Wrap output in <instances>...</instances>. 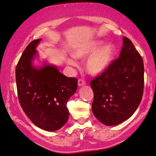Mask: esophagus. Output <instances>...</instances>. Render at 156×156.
<instances>
[{
  "instance_id": "esophagus-1",
  "label": "esophagus",
  "mask_w": 156,
  "mask_h": 156,
  "mask_svg": "<svg viewBox=\"0 0 156 156\" xmlns=\"http://www.w3.org/2000/svg\"><path fill=\"white\" fill-rule=\"evenodd\" d=\"M78 86H84V85H86V82L84 81V80L79 79L78 81Z\"/></svg>"
}]
</instances>
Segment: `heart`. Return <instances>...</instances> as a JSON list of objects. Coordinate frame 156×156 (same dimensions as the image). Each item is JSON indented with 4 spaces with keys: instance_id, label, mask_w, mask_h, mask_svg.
Returning a JSON list of instances; mask_svg holds the SVG:
<instances>
[{
    "instance_id": "heart-1",
    "label": "heart",
    "mask_w": 156,
    "mask_h": 156,
    "mask_svg": "<svg viewBox=\"0 0 156 156\" xmlns=\"http://www.w3.org/2000/svg\"><path fill=\"white\" fill-rule=\"evenodd\" d=\"M103 43L104 42L101 40L92 41L78 45L72 52L73 57L77 59L83 60L89 56L86 61L85 68L86 72L92 76L103 74L113 61L115 54V45L111 43L103 45ZM67 63L74 67L77 66L71 58H68Z\"/></svg>"
}]
</instances>
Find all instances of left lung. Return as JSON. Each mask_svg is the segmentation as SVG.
Returning <instances> with one entry per match:
<instances>
[{
	"label": "left lung",
	"instance_id": "1",
	"mask_svg": "<svg viewBox=\"0 0 156 156\" xmlns=\"http://www.w3.org/2000/svg\"><path fill=\"white\" fill-rule=\"evenodd\" d=\"M94 94L92 111L105 126L128 120L140 104L144 88L142 57L130 39L123 36L119 58L90 82Z\"/></svg>",
	"mask_w": 156,
	"mask_h": 156
}]
</instances>
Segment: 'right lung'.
I'll return each mask as SVG.
<instances>
[{"mask_svg":"<svg viewBox=\"0 0 156 156\" xmlns=\"http://www.w3.org/2000/svg\"><path fill=\"white\" fill-rule=\"evenodd\" d=\"M41 40L33 41L23 53L16 68V86L20 104L32 123L43 130L55 131L68 120L67 102L76 93L78 80L64 76L53 65H33Z\"/></svg>","mask_w":156,"mask_h":156,"instance_id":"1","label":"right lung"}]
</instances>
